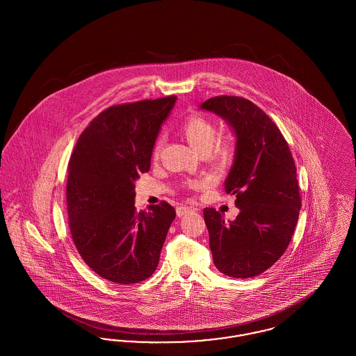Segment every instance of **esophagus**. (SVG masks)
I'll list each match as a JSON object with an SVG mask.
<instances>
[{"mask_svg": "<svg viewBox=\"0 0 356 356\" xmlns=\"http://www.w3.org/2000/svg\"><path fill=\"white\" fill-rule=\"evenodd\" d=\"M193 211H195V209H193L192 207H186V205H180V207L176 208V213H177L179 218L184 216V215L189 213V212H193Z\"/></svg>", "mask_w": 356, "mask_h": 356, "instance_id": "1", "label": "esophagus"}]
</instances>
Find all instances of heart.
I'll return each instance as SVG.
<instances>
[{
  "label": "heart",
  "mask_w": 356,
  "mask_h": 356,
  "mask_svg": "<svg viewBox=\"0 0 356 356\" xmlns=\"http://www.w3.org/2000/svg\"><path fill=\"white\" fill-rule=\"evenodd\" d=\"M181 131L186 136V141L193 147L197 152L208 153L211 149L220 157H225L231 152L229 140H219L215 143L216 129L213 124L200 115H192L183 122ZM164 140L160 136L153 145V157H159L161 152Z\"/></svg>",
  "instance_id": "b5f03b06"
}]
</instances>
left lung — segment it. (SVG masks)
<instances>
[{
    "instance_id": "obj_1",
    "label": "left lung",
    "mask_w": 356,
    "mask_h": 356,
    "mask_svg": "<svg viewBox=\"0 0 356 356\" xmlns=\"http://www.w3.org/2000/svg\"><path fill=\"white\" fill-rule=\"evenodd\" d=\"M200 108L225 120L236 135L224 186L240 212L225 222L219 211L204 208L213 263L227 276L254 277L282 257L293 235L302 207L295 161L276 124L254 102L216 96Z\"/></svg>"
}]
</instances>
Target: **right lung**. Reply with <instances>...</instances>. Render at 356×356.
Segmentation results:
<instances>
[{
    "label": "right lung",
    "instance_id": "add662e5",
    "mask_svg": "<svg viewBox=\"0 0 356 356\" xmlns=\"http://www.w3.org/2000/svg\"><path fill=\"white\" fill-rule=\"evenodd\" d=\"M176 96L109 106L80 135L68 164L69 229L85 263L116 284L157 268L175 208L137 212L135 181L151 168L153 145Z\"/></svg>",
    "mask_w": 356,
    "mask_h": 356
}]
</instances>
